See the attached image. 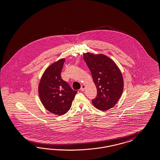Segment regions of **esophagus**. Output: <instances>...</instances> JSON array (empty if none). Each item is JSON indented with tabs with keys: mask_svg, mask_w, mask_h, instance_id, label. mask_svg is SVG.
<instances>
[{
	"mask_svg": "<svg viewBox=\"0 0 160 160\" xmlns=\"http://www.w3.org/2000/svg\"><path fill=\"white\" fill-rule=\"evenodd\" d=\"M84 88H85V86H84V84H82V87L80 88V90L83 92V91L84 90Z\"/></svg>",
	"mask_w": 160,
	"mask_h": 160,
	"instance_id": "esophagus-1",
	"label": "esophagus"
}]
</instances>
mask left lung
Instances as JSON below:
<instances>
[{
	"label": "left lung",
	"instance_id": "left-lung-1",
	"mask_svg": "<svg viewBox=\"0 0 160 160\" xmlns=\"http://www.w3.org/2000/svg\"><path fill=\"white\" fill-rule=\"evenodd\" d=\"M83 59L97 88V96L92 99V104L100 110H108L115 106L122 93L121 72L113 60L102 54L84 53Z\"/></svg>",
	"mask_w": 160,
	"mask_h": 160
}]
</instances>
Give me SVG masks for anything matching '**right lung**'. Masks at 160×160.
I'll list each match as a JSON object with an SVG mask.
<instances>
[{"label": "right lung", "mask_w": 160, "mask_h": 160, "mask_svg": "<svg viewBox=\"0 0 160 160\" xmlns=\"http://www.w3.org/2000/svg\"><path fill=\"white\" fill-rule=\"evenodd\" d=\"M65 58L52 64L44 71L39 82V95L48 112L62 116L70 110L78 91L73 90L61 77Z\"/></svg>", "instance_id": "right-lung-1"}]
</instances>
